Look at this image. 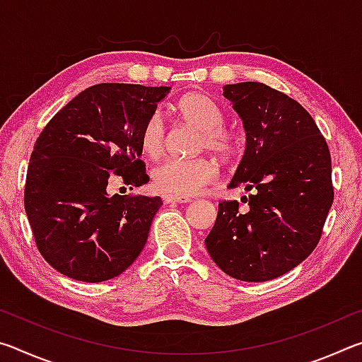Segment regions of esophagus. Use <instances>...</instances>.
I'll return each instance as SVG.
<instances>
[{
	"label": "esophagus",
	"mask_w": 362,
	"mask_h": 362,
	"mask_svg": "<svg viewBox=\"0 0 362 362\" xmlns=\"http://www.w3.org/2000/svg\"><path fill=\"white\" fill-rule=\"evenodd\" d=\"M163 199L166 204H180V203H188L189 201V198H182V196H170V194H166Z\"/></svg>",
	"instance_id": "1"
}]
</instances>
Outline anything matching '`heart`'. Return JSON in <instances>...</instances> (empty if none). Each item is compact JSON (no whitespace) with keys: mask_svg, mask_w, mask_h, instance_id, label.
I'll use <instances>...</instances> for the list:
<instances>
[{"mask_svg":"<svg viewBox=\"0 0 362 362\" xmlns=\"http://www.w3.org/2000/svg\"><path fill=\"white\" fill-rule=\"evenodd\" d=\"M180 116L201 127L199 146L231 156L238 148V134L225 124L226 115L211 95L192 93L177 105ZM168 127L161 113H151L139 134L140 150L145 156L158 158L166 148ZM218 168L209 158H170L159 163L151 173V185L159 193L170 196L198 194L217 180Z\"/></svg>","mask_w":362,"mask_h":362,"instance_id":"b5f03b06","label":"heart"}]
</instances>
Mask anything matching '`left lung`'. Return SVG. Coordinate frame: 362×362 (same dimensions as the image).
Returning a JSON list of instances; mask_svg holds the SVG:
<instances>
[{"mask_svg":"<svg viewBox=\"0 0 362 362\" xmlns=\"http://www.w3.org/2000/svg\"><path fill=\"white\" fill-rule=\"evenodd\" d=\"M241 116L246 151L230 188L252 189L243 211L222 201L207 252L228 276L262 283L296 268L313 252L334 201L326 139L297 100L267 84L223 86Z\"/></svg>","mask_w":362,"mask_h":362,"instance_id":"8db88e82","label":"left lung"}]
</instances>
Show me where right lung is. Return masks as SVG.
<instances>
[{
    "instance_id": "add662e5",
    "label": "right lung",
    "mask_w": 362,
    "mask_h": 362,
    "mask_svg": "<svg viewBox=\"0 0 362 362\" xmlns=\"http://www.w3.org/2000/svg\"><path fill=\"white\" fill-rule=\"evenodd\" d=\"M170 88L102 83L52 116L36 139L23 204L35 244L49 265L83 283H102L142 252L159 196L107 193L110 175L126 185L150 180L139 134Z\"/></svg>"
}]
</instances>
